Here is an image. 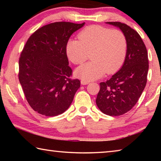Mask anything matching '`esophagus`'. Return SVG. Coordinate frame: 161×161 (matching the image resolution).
Instances as JSON below:
<instances>
[{
	"label": "esophagus",
	"mask_w": 161,
	"mask_h": 161,
	"mask_svg": "<svg viewBox=\"0 0 161 161\" xmlns=\"http://www.w3.org/2000/svg\"><path fill=\"white\" fill-rule=\"evenodd\" d=\"M89 83V81H86V80H81V84H82V85H86V84H88Z\"/></svg>",
	"instance_id": "1"
}]
</instances>
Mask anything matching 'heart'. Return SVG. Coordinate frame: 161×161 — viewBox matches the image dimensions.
I'll return each mask as SVG.
<instances>
[{
  "label": "heart",
  "mask_w": 161,
  "mask_h": 161,
  "mask_svg": "<svg viewBox=\"0 0 161 161\" xmlns=\"http://www.w3.org/2000/svg\"><path fill=\"white\" fill-rule=\"evenodd\" d=\"M79 40L70 39L66 45L68 58L75 64H80L91 53L92 61L79 67L77 77L86 81L97 80L104 75L113 74L123 64L127 51L124 33L117 30L92 25L78 35Z\"/></svg>",
  "instance_id": "heart-1"
}]
</instances>
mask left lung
<instances>
[{
    "mask_svg": "<svg viewBox=\"0 0 161 161\" xmlns=\"http://www.w3.org/2000/svg\"><path fill=\"white\" fill-rule=\"evenodd\" d=\"M107 23L118 27L127 42L126 58L122 67L110 80L100 83L96 103L102 112L116 116L129 111L138 102L147 82L148 53L139 34L120 22Z\"/></svg>",
    "mask_w": 161,
    "mask_h": 161,
    "instance_id": "8db88e82",
    "label": "left lung"
}]
</instances>
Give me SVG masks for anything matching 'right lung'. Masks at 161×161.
Segmentation results:
<instances>
[{"instance_id":"obj_1","label":"right lung","mask_w":161,"mask_h":161,"mask_svg":"<svg viewBox=\"0 0 161 161\" xmlns=\"http://www.w3.org/2000/svg\"><path fill=\"white\" fill-rule=\"evenodd\" d=\"M84 23L56 22L37 30L28 38L19 59L18 78L27 101L38 114L64 113L80 86L72 80L66 45Z\"/></svg>"}]
</instances>
